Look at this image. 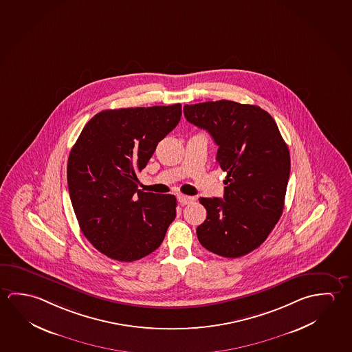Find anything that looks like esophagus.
I'll return each instance as SVG.
<instances>
[{"instance_id":"34e87169","label":"esophagus","mask_w":352,"mask_h":352,"mask_svg":"<svg viewBox=\"0 0 352 352\" xmlns=\"http://www.w3.org/2000/svg\"><path fill=\"white\" fill-rule=\"evenodd\" d=\"M195 200V197H192V196L188 195H179L178 196V201L182 204V205H189L191 202H194Z\"/></svg>"}]
</instances>
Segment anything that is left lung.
Returning <instances> with one entry per match:
<instances>
[{
    "instance_id": "8db88e82",
    "label": "left lung",
    "mask_w": 352,
    "mask_h": 352,
    "mask_svg": "<svg viewBox=\"0 0 352 352\" xmlns=\"http://www.w3.org/2000/svg\"><path fill=\"white\" fill-rule=\"evenodd\" d=\"M186 120L219 146L216 162L227 173L223 200L200 197L208 211L196 228L204 248L239 258L263 244L283 211L289 152L272 116L258 105L217 100L184 105Z\"/></svg>"
}]
</instances>
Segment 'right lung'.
Masks as SVG:
<instances>
[{
  "label": "right lung",
  "mask_w": 352,
  "mask_h": 352,
  "mask_svg": "<svg viewBox=\"0 0 352 352\" xmlns=\"http://www.w3.org/2000/svg\"><path fill=\"white\" fill-rule=\"evenodd\" d=\"M180 116L179 103L103 110L69 152L67 183L78 225L110 259L129 263L155 252L175 219V196L139 190L136 173Z\"/></svg>",
  "instance_id": "right-lung-1"
}]
</instances>
